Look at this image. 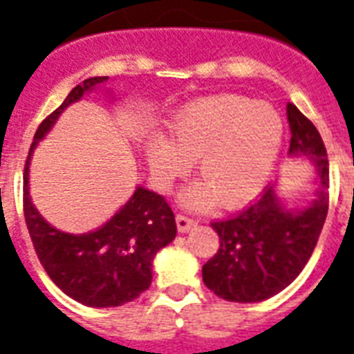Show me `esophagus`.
<instances>
[{"label": "esophagus", "instance_id": "34e87169", "mask_svg": "<svg viewBox=\"0 0 354 354\" xmlns=\"http://www.w3.org/2000/svg\"><path fill=\"white\" fill-rule=\"evenodd\" d=\"M175 221H177V229H179V232H188L192 227H196V220H192V218H188V216L185 214H177Z\"/></svg>", "mask_w": 354, "mask_h": 354}]
</instances>
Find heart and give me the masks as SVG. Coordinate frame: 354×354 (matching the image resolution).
Wrapping results in <instances>:
<instances>
[{"mask_svg": "<svg viewBox=\"0 0 354 354\" xmlns=\"http://www.w3.org/2000/svg\"><path fill=\"white\" fill-rule=\"evenodd\" d=\"M174 140L158 136L147 147L151 169L175 179L197 157L203 183L190 186L183 201L196 208L251 201L270 179L281 153L284 125L270 103L243 95H214L188 103L169 122Z\"/></svg>", "mask_w": 354, "mask_h": 354, "instance_id": "1", "label": "heart"}]
</instances>
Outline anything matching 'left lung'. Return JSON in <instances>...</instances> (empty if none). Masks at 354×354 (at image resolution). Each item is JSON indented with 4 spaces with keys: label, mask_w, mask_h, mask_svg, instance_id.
Segmentation results:
<instances>
[{
    "label": "left lung",
    "mask_w": 354,
    "mask_h": 354,
    "mask_svg": "<svg viewBox=\"0 0 354 354\" xmlns=\"http://www.w3.org/2000/svg\"><path fill=\"white\" fill-rule=\"evenodd\" d=\"M290 155L312 158L319 177V192L310 207L288 210L277 199L273 186L242 212L212 221L220 248L203 266V282L218 297L234 303H257L279 294L306 266L328 210V158L314 123L288 103Z\"/></svg>",
    "instance_id": "left-lung-1"
}]
</instances>
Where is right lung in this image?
<instances>
[{"instance_id": "obj_1", "label": "right lung", "mask_w": 354, "mask_h": 354, "mask_svg": "<svg viewBox=\"0 0 354 354\" xmlns=\"http://www.w3.org/2000/svg\"><path fill=\"white\" fill-rule=\"evenodd\" d=\"M109 77H90L68 94L35 133L24 168V216L32 248L49 279L66 295L86 306L125 305L149 288L153 259L177 234L175 216L162 196L138 186L111 221L88 234H68L38 214L29 197V160L38 140L60 112Z\"/></svg>"}]
</instances>
